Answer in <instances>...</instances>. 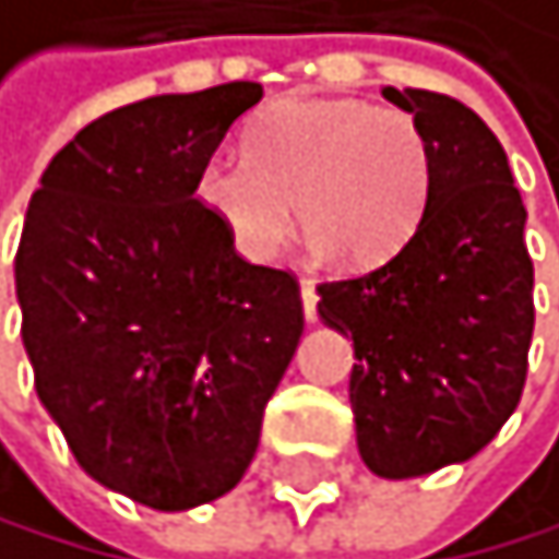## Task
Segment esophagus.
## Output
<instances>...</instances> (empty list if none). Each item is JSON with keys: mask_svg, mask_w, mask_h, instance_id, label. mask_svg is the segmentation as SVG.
<instances>
[{"mask_svg": "<svg viewBox=\"0 0 559 559\" xmlns=\"http://www.w3.org/2000/svg\"><path fill=\"white\" fill-rule=\"evenodd\" d=\"M300 300H304V318L318 321V290L311 280H300Z\"/></svg>", "mask_w": 559, "mask_h": 559, "instance_id": "esophagus-1", "label": "esophagus"}]
</instances>
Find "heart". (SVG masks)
I'll return each mask as SVG.
<instances>
[{"label":"heart","instance_id":"obj_1","mask_svg":"<svg viewBox=\"0 0 559 559\" xmlns=\"http://www.w3.org/2000/svg\"><path fill=\"white\" fill-rule=\"evenodd\" d=\"M428 173V141L407 109L294 96L252 123L248 158L200 168L197 197L248 262L276 255L297 203L314 252L377 265L415 231Z\"/></svg>","mask_w":559,"mask_h":559}]
</instances>
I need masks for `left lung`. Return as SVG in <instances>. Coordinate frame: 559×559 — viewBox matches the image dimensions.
Listing matches in <instances>:
<instances>
[{
	"label": "left lung",
	"mask_w": 559,
	"mask_h": 559,
	"mask_svg": "<svg viewBox=\"0 0 559 559\" xmlns=\"http://www.w3.org/2000/svg\"><path fill=\"white\" fill-rule=\"evenodd\" d=\"M383 96L425 131V211L383 265L321 283L318 314L356 348L348 401L362 463L404 480L477 456L512 418L536 307L525 206L491 127L428 88Z\"/></svg>",
	"instance_id": "left-lung-1"
}]
</instances>
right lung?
<instances>
[{"label": "right lung", "mask_w": 559, "mask_h": 559, "mask_svg": "<svg viewBox=\"0 0 559 559\" xmlns=\"http://www.w3.org/2000/svg\"><path fill=\"white\" fill-rule=\"evenodd\" d=\"M259 82L152 96L68 141L16 248L37 397L79 466L155 512L245 477L304 335L290 269L245 262L197 200Z\"/></svg>", "instance_id": "1"}]
</instances>
